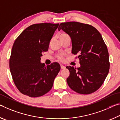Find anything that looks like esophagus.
Masks as SVG:
<instances>
[{
	"label": "esophagus",
	"instance_id": "34e87169",
	"mask_svg": "<svg viewBox=\"0 0 120 120\" xmlns=\"http://www.w3.org/2000/svg\"><path fill=\"white\" fill-rule=\"evenodd\" d=\"M60 68H61V69H65V66L62 65H60Z\"/></svg>",
	"mask_w": 120,
	"mask_h": 120
}]
</instances>
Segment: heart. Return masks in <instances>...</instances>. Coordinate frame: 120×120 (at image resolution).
<instances>
[{
	"mask_svg": "<svg viewBox=\"0 0 120 120\" xmlns=\"http://www.w3.org/2000/svg\"><path fill=\"white\" fill-rule=\"evenodd\" d=\"M66 34H64V33H62V34H60V37H64L65 36H66ZM58 58L60 60H64V55L63 54H60L58 56Z\"/></svg>",
	"mask_w": 120,
	"mask_h": 120,
	"instance_id": "heart-1",
	"label": "heart"
}]
</instances>
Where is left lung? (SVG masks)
<instances>
[{"instance_id":"8db88e82","label":"left lung","mask_w":120,"mask_h":120,"mask_svg":"<svg viewBox=\"0 0 120 120\" xmlns=\"http://www.w3.org/2000/svg\"><path fill=\"white\" fill-rule=\"evenodd\" d=\"M58 29L69 35L72 53L78 54L80 60V68L66 66L70 71L68 86L79 94L94 93L104 83L109 69V52L101 33L92 25L77 22L62 23Z\"/></svg>"}]
</instances>
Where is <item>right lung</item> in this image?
I'll use <instances>...</instances> for the list:
<instances>
[{"mask_svg": "<svg viewBox=\"0 0 120 120\" xmlns=\"http://www.w3.org/2000/svg\"><path fill=\"white\" fill-rule=\"evenodd\" d=\"M58 25L48 23L31 25L15 40L9 68L13 81L22 94L31 97H40L52 88L60 66L56 62L45 66L40 60L42 53L48 50Z\"/></svg>", "mask_w": 120, "mask_h": 120, "instance_id": "obj_1", "label": "right lung"}]
</instances>
